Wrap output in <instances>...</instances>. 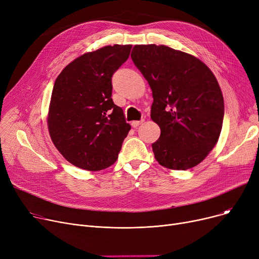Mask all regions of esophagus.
Segmentation results:
<instances>
[{"label":"esophagus","mask_w":259,"mask_h":259,"mask_svg":"<svg viewBox=\"0 0 259 259\" xmlns=\"http://www.w3.org/2000/svg\"><path fill=\"white\" fill-rule=\"evenodd\" d=\"M143 121H144V119H142V120H133V121L131 122V126L134 127V128H137V127H139L141 124H143Z\"/></svg>","instance_id":"esophagus-1"}]
</instances>
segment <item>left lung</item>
Segmentation results:
<instances>
[{
  "mask_svg": "<svg viewBox=\"0 0 259 259\" xmlns=\"http://www.w3.org/2000/svg\"><path fill=\"white\" fill-rule=\"evenodd\" d=\"M131 58L152 90L151 118L160 128L155 159L187 170L205 159L219 142L224 97L215 75L199 59L166 45H135Z\"/></svg>",
  "mask_w": 259,
  "mask_h": 259,
  "instance_id": "obj_1",
  "label": "left lung"
}]
</instances>
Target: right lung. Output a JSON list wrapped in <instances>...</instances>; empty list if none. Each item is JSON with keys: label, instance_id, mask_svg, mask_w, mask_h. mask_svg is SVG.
<instances>
[{"label": "right lung", "instance_id": "right-lung-1", "mask_svg": "<svg viewBox=\"0 0 259 259\" xmlns=\"http://www.w3.org/2000/svg\"><path fill=\"white\" fill-rule=\"evenodd\" d=\"M132 45L105 46L68 64L54 83L47 126L53 145L75 167L100 171L116 161L131 126L112 99V74Z\"/></svg>", "mask_w": 259, "mask_h": 259}]
</instances>
